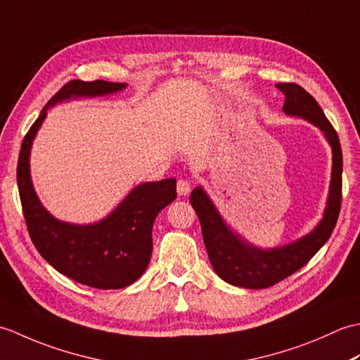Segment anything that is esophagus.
<instances>
[{"mask_svg":"<svg viewBox=\"0 0 360 360\" xmlns=\"http://www.w3.org/2000/svg\"><path fill=\"white\" fill-rule=\"evenodd\" d=\"M176 190H178V193L181 196H186L190 193V190H192V182L188 179H179L178 184H176Z\"/></svg>","mask_w":360,"mask_h":360,"instance_id":"obj_1","label":"esophagus"}]
</instances>
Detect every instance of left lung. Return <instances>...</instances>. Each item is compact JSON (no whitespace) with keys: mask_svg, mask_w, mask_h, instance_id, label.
<instances>
[{"mask_svg":"<svg viewBox=\"0 0 360 360\" xmlns=\"http://www.w3.org/2000/svg\"><path fill=\"white\" fill-rule=\"evenodd\" d=\"M285 94L283 111L309 120L322 129L333 148V173L323 219L303 238L275 249H258L233 233L201 187L190 195V202L200 218L202 238L213 269L224 281L248 289L277 285L307 264L330 238L338 223L342 204V148L339 136L323 110L308 91L295 83H277Z\"/></svg>","mask_w":360,"mask_h":360,"instance_id":"1","label":"left lung"}]
</instances>
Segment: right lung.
Returning <instances> with one entry per match:
<instances>
[{"instance_id":"add662e5","label":"right lung","mask_w":360,"mask_h":360,"mask_svg":"<svg viewBox=\"0 0 360 360\" xmlns=\"http://www.w3.org/2000/svg\"><path fill=\"white\" fill-rule=\"evenodd\" d=\"M125 83L71 80L44 105L21 143L17 182L27 232L40 255L60 274L96 289L129 286L147 269L153 252L151 229L158 213L174 201L176 179L145 182L101 223H63L46 210L30 181L29 155L46 112L71 97H96L124 89Z\"/></svg>"}]
</instances>
